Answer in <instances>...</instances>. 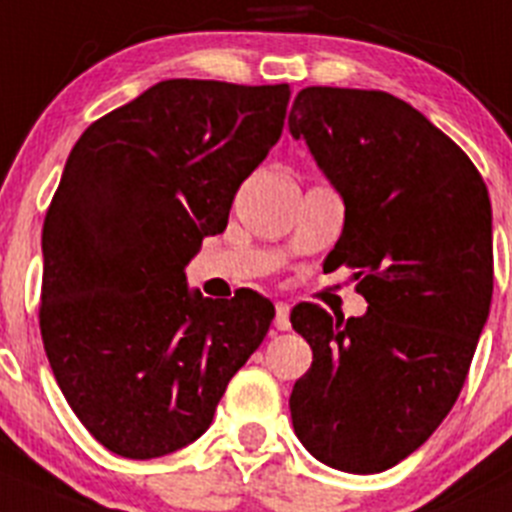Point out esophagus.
Returning a JSON list of instances; mask_svg holds the SVG:
<instances>
[{"mask_svg":"<svg viewBox=\"0 0 512 512\" xmlns=\"http://www.w3.org/2000/svg\"><path fill=\"white\" fill-rule=\"evenodd\" d=\"M276 330H289L292 322H289V304L287 302H276V317H274Z\"/></svg>","mask_w":512,"mask_h":512,"instance_id":"34e87169","label":"esophagus"}]
</instances>
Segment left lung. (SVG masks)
Returning a JSON list of instances; mask_svg holds the SVG:
<instances>
[{
    "label": "left lung",
    "instance_id": "left-lung-1",
    "mask_svg": "<svg viewBox=\"0 0 512 512\" xmlns=\"http://www.w3.org/2000/svg\"><path fill=\"white\" fill-rule=\"evenodd\" d=\"M289 129L345 200L330 269H355L363 317L292 309L312 348L289 409L312 457L383 472L452 411L492 299V213L472 159L401 98L309 86Z\"/></svg>",
    "mask_w": 512,
    "mask_h": 512
}]
</instances>
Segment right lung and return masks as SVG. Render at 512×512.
<instances>
[{"label":"right lung","mask_w":512,"mask_h":512,"mask_svg":"<svg viewBox=\"0 0 512 512\" xmlns=\"http://www.w3.org/2000/svg\"><path fill=\"white\" fill-rule=\"evenodd\" d=\"M289 96V83L172 78L75 142L42 225L40 335L65 401L109 452L152 459L195 442L269 332V299L190 294L182 269L225 231Z\"/></svg>","instance_id":"1"}]
</instances>
